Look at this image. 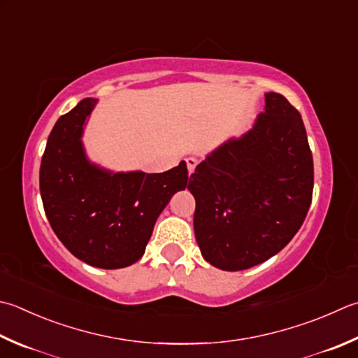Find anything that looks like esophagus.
<instances>
[{"label": "esophagus", "instance_id": "1", "mask_svg": "<svg viewBox=\"0 0 358 358\" xmlns=\"http://www.w3.org/2000/svg\"><path fill=\"white\" fill-rule=\"evenodd\" d=\"M196 165H198V159H194V157H188L187 159L188 174H193L194 173V168H196Z\"/></svg>", "mask_w": 358, "mask_h": 358}]
</instances>
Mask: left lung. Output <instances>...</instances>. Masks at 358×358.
<instances>
[{"label":"left lung","mask_w":358,"mask_h":358,"mask_svg":"<svg viewBox=\"0 0 358 358\" xmlns=\"http://www.w3.org/2000/svg\"><path fill=\"white\" fill-rule=\"evenodd\" d=\"M188 190L202 257L222 271H241L284 249L306 220L313 192V157L299 112L265 93L251 129L206 154Z\"/></svg>","instance_id":"1"}]
</instances>
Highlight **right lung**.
I'll use <instances>...</instances> for the list:
<instances>
[{
  "label": "right lung",
  "instance_id": "right-lung-1",
  "mask_svg": "<svg viewBox=\"0 0 358 358\" xmlns=\"http://www.w3.org/2000/svg\"><path fill=\"white\" fill-rule=\"evenodd\" d=\"M95 98H85L54 124L40 165L46 218L64 246L87 265L131 266L151 238L174 193L185 190L187 164L165 173L112 171L92 162L84 129Z\"/></svg>",
  "mask_w": 358,
  "mask_h": 358
}]
</instances>
